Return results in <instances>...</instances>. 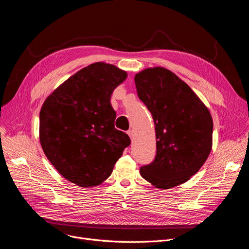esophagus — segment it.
Returning a JSON list of instances; mask_svg holds the SVG:
<instances>
[{"label": "esophagus", "instance_id": "1", "mask_svg": "<svg viewBox=\"0 0 249 249\" xmlns=\"http://www.w3.org/2000/svg\"><path fill=\"white\" fill-rule=\"evenodd\" d=\"M127 134L129 135V137L131 138V140H133V138H134V133H133V131H132V130H129V131L127 132Z\"/></svg>", "mask_w": 249, "mask_h": 249}]
</instances>
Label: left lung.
<instances>
[{
    "label": "left lung",
    "instance_id": "8db88e82",
    "mask_svg": "<svg viewBox=\"0 0 249 249\" xmlns=\"http://www.w3.org/2000/svg\"><path fill=\"white\" fill-rule=\"evenodd\" d=\"M139 98L151 112L156 130L155 160L140 168L160 189L186 182L212 149L213 120L196 93L169 70L156 67L135 76Z\"/></svg>",
    "mask_w": 249,
    "mask_h": 249
}]
</instances>
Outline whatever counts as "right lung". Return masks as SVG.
Segmentation results:
<instances>
[{"mask_svg":"<svg viewBox=\"0 0 249 249\" xmlns=\"http://www.w3.org/2000/svg\"><path fill=\"white\" fill-rule=\"evenodd\" d=\"M127 78L117 67L91 64L69 78L45 100L39 138L49 161L66 179L92 187L111 174L130 146L129 136L114 127L113 90Z\"/></svg>","mask_w":249,"mask_h":249,"instance_id":"1","label":"right lung"}]
</instances>
